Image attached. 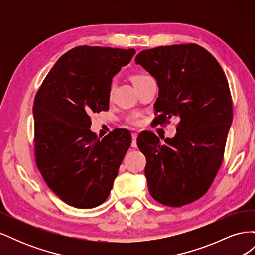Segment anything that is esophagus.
Returning a JSON list of instances; mask_svg holds the SVG:
<instances>
[{
  "label": "esophagus",
  "mask_w": 255,
  "mask_h": 255,
  "mask_svg": "<svg viewBox=\"0 0 255 255\" xmlns=\"http://www.w3.org/2000/svg\"><path fill=\"white\" fill-rule=\"evenodd\" d=\"M137 136H138V134L137 133H133L132 134V146L133 148H137V142H136V139H137Z\"/></svg>",
  "instance_id": "obj_1"
}]
</instances>
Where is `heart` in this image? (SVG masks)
I'll use <instances>...</instances> for the list:
<instances>
[{
    "label": "heart",
    "instance_id": "heart-1",
    "mask_svg": "<svg viewBox=\"0 0 255 255\" xmlns=\"http://www.w3.org/2000/svg\"><path fill=\"white\" fill-rule=\"evenodd\" d=\"M149 76L150 75H148L146 73L137 72V73H134V74L130 75V80H132L134 86H135L136 84L142 82L145 79H148ZM128 122L129 123V125H132V126H138V125H139L140 121H139V119H138L137 116H130V117L128 118Z\"/></svg>",
    "mask_w": 255,
    "mask_h": 255
}]
</instances>
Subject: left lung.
Instances as JSON below:
<instances>
[{
    "instance_id": "1",
    "label": "left lung",
    "mask_w": 255,
    "mask_h": 255,
    "mask_svg": "<svg viewBox=\"0 0 255 255\" xmlns=\"http://www.w3.org/2000/svg\"><path fill=\"white\" fill-rule=\"evenodd\" d=\"M135 61L156 79L157 123L179 119L175 136L164 144L153 133L138 136L150 195L167 206L189 204L206 194L225 156L233 118L226 74L196 43L144 50Z\"/></svg>"
}]
</instances>
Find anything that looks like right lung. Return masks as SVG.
Returning a JSON list of instances; mask_svg holds the SVG:
<instances>
[{
  "label": "right lung",
  "mask_w": 255,
  "mask_h": 255,
  "mask_svg": "<svg viewBox=\"0 0 255 255\" xmlns=\"http://www.w3.org/2000/svg\"><path fill=\"white\" fill-rule=\"evenodd\" d=\"M135 49L80 45L61 56L34 100L35 157L50 189L67 204L92 208L109 197L130 141L128 129L102 139L90 115L109 110L114 75Z\"/></svg>",
  "instance_id": "obj_1"
}]
</instances>
